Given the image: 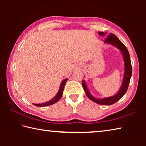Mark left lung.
<instances>
[{"label": "left lung", "mask_w": 146, "mask_h": 146, "mask_svg": "<svg viewBox=\"0 0 146 146\" xmlns=\"http://www.w3.org/2000/svg\"><path fill=\"white\" fill-rule=\"evenodd\" d=\"M98 34H99V35L103 36L105 35L106 33H104V32H98ZM104 43L111 44V45L116 47L118 49H120L122 54L123 61H124V74H123L122 86H121L119 91H118V93L116 95L112 96V97H106L103 98H97L93 97L91 95V93H90L87 88V86H86L84 80H82V86L84 90L85 91L86 95L88 96V97L90 100L93 101L94 102L98 104L110 106L117 102L126 93L128 86H129L130 79L132 75V66L131 64L130 55L127 48L114 34L111 33L110 35H108V37L106 38Z\"/></svg>", "instance_id": "1"}]
</instances>
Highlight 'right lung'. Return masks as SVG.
Masks as SVG:
<instances>
[{"label": "right lung", "mask_w": 146, "mask_h": 146, "mask_svg": "<svg viewBox=\"0 0 146 146\" xmlns=\"http://www.w3.org/2000/svg\"><path fill=\"white\" fill-rule=\"evenodd\" d=\"M67 80H68V78H66V79H64L62 82H61L60 86V88H59L58 93H56L55 97H54L53 98H52V99L50 100L49 101H48V102H46L42 103V104H33L35 105V106H38V107H45V106L52 105V104H54L57 102L60 99L62 96L64 86H65L66 82H67Z\"/></svg>", "instance_id": "obj_1"}]
</instances>
